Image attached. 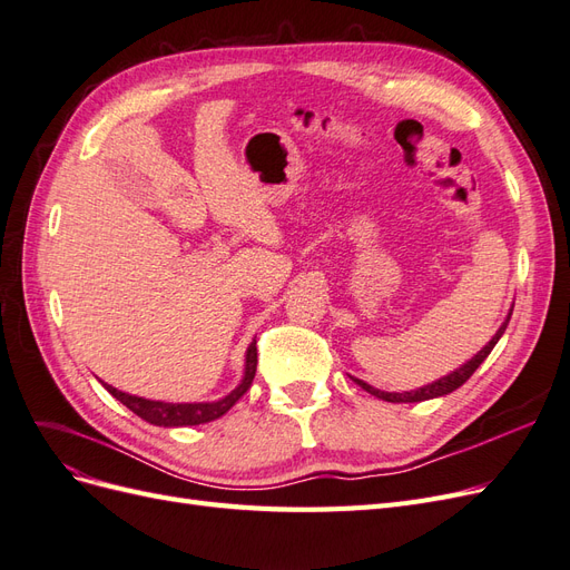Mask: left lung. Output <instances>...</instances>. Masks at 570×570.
I'll list each match as a JSON object with an SVG mask.
<instances>
[{
    "instance_id": "8db88e82",
    "label": "left lung",
    "mask_w": 570,
    "mask_h": 570,
    "mask_svg": "<svg viewBox=\"0 0 570 570\" xmlns=\"http://www.w3.org/2000/svg\"><path fill=\"white\" fill-rule=\"evenodd\" d=\"M511 314H513V308H509L507 321H504L502 325H499V331L492 335V340H490V342L485 344V347H482L471 361H465V364H463L461 368H456V371H452L450 375H444V377H440V381L430 383V385H423V387H419V390H411V392H385V390H377V387H373V385H368V383H364V381H358V377H352V375H350V377H352V381H354L358 387H364L366 392H371L373 396H377V400L392 402V404H413V402H425V400H435V396H444V394H450V392L459 390V387L475 373V368L482 364V361H485V358L490 356V352L494 350V344L499 342V337L504 335L507 325H509V321H511Z\"/></svg>"
}]
</instances>
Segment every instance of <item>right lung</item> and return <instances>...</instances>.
Segmentation results:
<instances>
[{
    "mask_svg": "<svg viewBox=\"0 0 570 570\" xmlns=\"http://www.w3.org/2000/svg\"><path fill=\"white\" fill-rule=\"evenodd\" d=\"M254 375H256V340L247 347L243 381H239V385L230 394H226L223 400H216V402H195V404L154 402V400H145V396L120 392L107 383H105V387L109 390L111 396H116L120 404H126L142 421H147L151 425H164V428H180V425H199V423H209V421L220 419L223 413L230 411V406L239 400V396L249 390Z\"/></svg>",
    "mask_w": 570,
    "mask_h": 570,
    "instance_id": "right-lung-1",
    "label": "right lung"
}]
</instances>
